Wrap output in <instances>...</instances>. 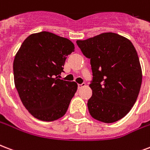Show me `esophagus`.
I'll use <instances>...</instances> for the list:
<instances>
[{"label": "esophagus", "mask_w": 150, "mask_h": 150, "mask_svg": "<svg viewBox=\"0 0 150 150\" xmlns=\"http://www.w3.org/2000/svg\"><path fill=\"white\" fill-rule=\"evenodd\" d=\"M86 84L85 83H82V84H78V88L79 89H81V88H83V86H85Z\"/></svg>", "instance_id": "obj_1"}]
</instances>
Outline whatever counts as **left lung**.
<instances>
[{
  "label": "left lung",
  "mask_w": 150,
  "mask_h": 150,
  "mask_svg": "<svg viewBox=\"0 0 150 150\" xmlns=\"http://www.w3.org/2000/svg\"><path fill=\"white\" fill-rule=\"evenodd\" d=\"M76 43L90 59L92 96L87 102L90 116L103 123L118 121L130 112L141 88L142 72L135 48L127 38L112 32Z\"/></svg>",
  "instance_id": "1"
}]
</instances>
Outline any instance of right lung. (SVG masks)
Returning a JSON list of instances; mask_svg holds the SVG:
<instances>
[{
    "label": "right lung",
    "mask_w": 150,
    "mask_h": 150,
    "mask_svg": "<svg viewBox=\"0 0 150 150\" xmlns=\"http://www.w3.org/2000/svg\"><path fill=\"white\" fill-rule=\"evenodd\" d=\"M74 50L69 39L42 31L28 36L16 52L15 86L23 105L34 118L50 122L67 112L78 84L58 77Z\"/></svg>",
    "instance_id": "obj_1"
}]
</instances>
